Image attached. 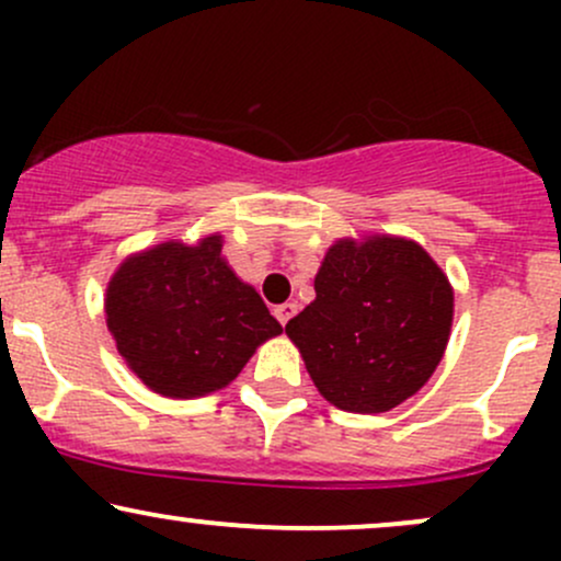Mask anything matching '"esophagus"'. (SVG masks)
Wrapping results in <instances>:
<instances>
[{
    "label": "esophagus",
    "mask_w": 561,
    "mask_h": 561,
    "mask_svg": "<svg viewBox=\"0 0 561 561\" xmlns=\"http://www.w3.org/2000/svg\"><path fill=\"white\" fill-rule=\"evenodd\" d=\"M295 313H298V302H295V300L282 302V306H276V308H274V317L279 319V324H282V327H285L287 321L295 317Z\"/></svg>",
    "instance_id": "34e87169"
}]
</instances>
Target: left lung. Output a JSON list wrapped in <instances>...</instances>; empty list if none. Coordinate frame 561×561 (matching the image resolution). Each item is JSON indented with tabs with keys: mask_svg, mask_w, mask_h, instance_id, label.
<instances>
[{
	"mask_svg": "<svg viewBox=\"0 0 561 561\" xmlns=\"http://www.w3.org/2000/svg\"><path fill=\"white\" fill-rule=\"evenodd\" d=\"M313 289L285 332L327 401L382 414L424 388L446 353L454 287L420 242L343 237L327 250Z\"/></svg>",
	"mask_w": 561,
	"mask_h": 561,
	"instance_id": "obj_1",
	"label": "left lung"
}]
</instances>
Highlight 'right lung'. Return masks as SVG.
I'll return each mask as SVG.
<instances>
[{"mask_svg":"<svg viewBox=\"0 0 561 561\" xmlns=\"http://www.w3.org/2000/svg\"><path fill=\"white\" fill-rule=\"evenodd\" d=\"M224 237L131 253L105 293V321L128 369L165 398L216 392L282 324L221 255Z\"/></svg>","mask_w":561,"mask_h":561,"instance_id":"obj_1","label":"right lung"}]
</instances>
